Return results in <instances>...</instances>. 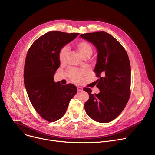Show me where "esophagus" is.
Segmentation results:
<instances>
[{
	"label": "esophagus",
	"instance_id": "1",
	"mask_svg": "<svg viewBox=\"0 0 155 155\" xmlns=\"http://www.w3.org/2000/svg\"><path fill=\"white\" fill-rule=\"evenodd\" d=\"M77 90H78V92H80V91H83V88L81 87H80V86H77Z\"/></svg>",
	"mask_w": 155,
	"mask_h": 155
}]
</instances>
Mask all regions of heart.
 Instances as JSON below:
<instances>
[{"instance_id":"1","label":"heart","mask_w":155,"mask_h":155,"mask_svg":"<svg viewBox=\"0 0 155 155\" xmlns=\"http://www.w3.org/2000/svg\"><path fill=\"white\" fill-rule=\"evenodd\" d=\"M75 48L83 58L90 56L93 51L91 45L86 41H81L77 43L75 45ZM67 54V48L63 47L60 50L59 53V60L61 62H64L65 61ZM68 75L70 78L76 83H78L81 80L82 77V73L74 69H69L68 71Z\"/></svg>"}]
</instances>
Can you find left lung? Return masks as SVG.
Segmentation results:
<instances>
[{
  "mask_svg": "<svg viewBox=\"0 0 155 155\" xmlns=\"http://www.w3.org/2000/svg\"><path fill=\"white\" fill-rule=\"evenodd\" d=\"M80 37L92 43L97 50L94 72L99 94H91L90 88L83 90L90 97L84 103L87 115L93 120L105 123L115 119L124 110L130 94V65L121 44L104 31L81 34Z\"/></svg>",
  "mask_w": 155,
  "mask_h": 155,
  "instance_id": "8db88e82",
  "label": "left lung"
}]
</instances>
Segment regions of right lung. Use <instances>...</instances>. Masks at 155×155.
I'll return each instance as SVG.
<instances>
[{"mask_svg":"<svg viewBox=\"0 0 155 155\" xmlns=\"http://www.w3.org/2000/svg\"><path fill=\"white\" fill-rule=\"evenodd\" d=\"M78 35L49 32L37 38L28 50L25 64V85L32 106L47 121L61 118L77 92L73 84L62 85L54 82V75L60 65V50Z\"/></svg>","mask_w":155,"mask_h":155,"instance_id":"obj_1","label":"right lung"}]
</instances>
